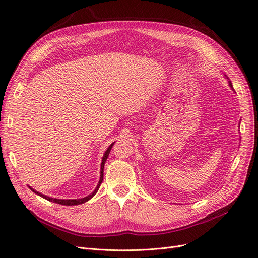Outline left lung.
Instances as JSON below:
<instances>
[{
    "label": "left lung",
    "instance_id": "left-lung-1",
    "mask_svg": "<svg viewBox=\"0 0 258 258\" xmlns=\"http://www.w3.org/2000/svg\"><path fill=\"white\" fill-rule=\"evenodd\" d=\"M227 79H228V77H227ZM229 86L232 88V85H231V82H230V81H229Z\"/></svg>",
    "mask_w": 258,
    "mask_h": 258
}]
</instances>
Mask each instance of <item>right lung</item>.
Wrapping results in <instances>:
<instances>
[{
    "mask_svg": "<svg viewBox=\"0 0 258 258\" xmlns=\"http://www.w3.org/2000/svg\"><path fill=\"white\" fill-rule=\"evenodd\" d=\"M114 143H115V142H114ZM114 143H112L110 146H108V148H107V150L105 151V153H104V155H103V157H102V162H101L100 181H99V183H98V185H97V187H96V189L93 190L90 195H88L87 197H84V198H81V199H56V198H51V197H48V196H45V195H43V194H41V192L36 191L35 189H33V188H32V187H30V186H29V187H30V189L32 190L33 192H35L36 195H38V196H41V197L45 198L46 200L52 201V202H54V204H58V205H63V206H76V205H82V204H84V202L88 201L89 199H91L93 196H95V195L97 194V191L99 190V187H100L101 183H102V181H103V169H104V163H105V161H106V159H107V157H108V155H110V152H111V150H112V146L114 145Z\"/></svg>",
    "mask_w": 258,
    "mask_h": 258,
    "instance_id": "add662e5",
    "label": "right lung"
}]
</instances>
